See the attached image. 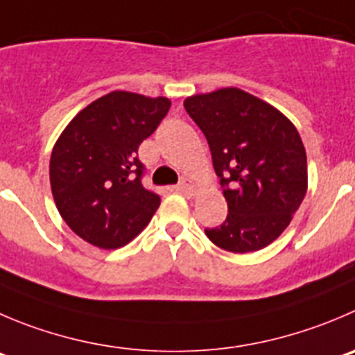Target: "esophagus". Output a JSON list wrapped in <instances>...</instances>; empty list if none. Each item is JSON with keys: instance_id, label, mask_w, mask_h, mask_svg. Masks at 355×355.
I'll return each mask as SVG.
<instances>
[{"instance_id": "1", "label": "esophagus", "mask_w": 355, "mask_h": 355, "mask_svg": "<svg viewBox=\"0 0 355 355\" xmlns=\"http://www.w3.org/2000/svg\"><path fill=\"white\" fill-rule=\"evenodd\" d=\"M178 191H181V193L184 195H193L195 183L190 180V178H183V180L180 181V184H178Z\"/></svg>"}]
</instances>
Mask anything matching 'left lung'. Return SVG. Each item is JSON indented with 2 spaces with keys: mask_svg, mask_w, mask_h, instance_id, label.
<instances>
[{
  "mask_svg": "<svg viewBox=\"0 0 355 355\" xmlns=\"http://www.w3.org/2000/svg\"><path fill=\"white\" fill-rule=\"evenodd\" d=\"M184 110L212 155L228 216L205 228L212 244L252 252L272 244L306 193V153L295 125L279 110L241 89L191 96Z\"/></svg>",
  "mask_w": 355,
  "mask_h": 355,
  "instance_id": "left-lung-1",
  "label": "left lung"
}]
</instances>
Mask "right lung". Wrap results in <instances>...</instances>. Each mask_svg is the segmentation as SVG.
Here are the masks:
<instances>
[{
  "label": "right lung",
  "instance_id": "right-lung-1",
  "mask_svg": "<svg viewBox=\"0 0 355 355\" xmlns=\"http://www.w3.org/2000/svg\"><path fill=\"white\" fill-rule=\"evenodd\" d=\"M171 101L114 90L69 121L50 157V187L64 221L101 249L141 234L160 205L143 187L139 144L157 130Z\"/></svg>",
  "mask_w": 355,
  "mask_h": 355
}]
</instances>
